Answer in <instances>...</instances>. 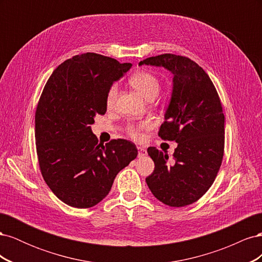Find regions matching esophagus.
I'll return each instance as SVG.
<instances>
[{
    "instance_id": "obj_1",
    "label": "esophagus",
    "mask_w": 262,
    "mask_h": 262,
    "mask_svg": "<svg viewBox=\"0 0 262 262\" xmlns=\"http://www.w3.org/2000/svg\"><path fill=\"white\" fill-rule=\"evenodd\" d=\"M138 150H139V157H143V156H145L146 154H147V152H146V149L143 147V146H139L138 147Z\"/></svg>"
}]
</instances>
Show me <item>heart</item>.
I'll return each mask as SVG.
<instances>
[{
	"label": "heart",
	"mask_w": 262,
	"mask_h": 262,
	"mask_svg": "<svg viewBox=\"0 0 262 262\" xmlns=\"http://www.w3.org/2000/svg\"><path fill=\"white\" fill-rule=\"evenodd\" d=\"M130 84L146 99L156 97V95L160 92V81L154 74L147 72V71H139V72L134 73L130 78ZM117 95L118 86L117 84H114L109 87L106 95V105L108 108H112L115 105ZM150 128H152V122L144 120L139 123L128 124L125 130L131 139L142 141L144 138L143 132Z\"/></svg>",
	"instance_id": "heart-1"
}]
</instances>
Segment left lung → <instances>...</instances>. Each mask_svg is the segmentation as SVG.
Segmentation results:
<instances>
[{
  "instance_id": "obj_1",
  "label": "left lung",
  "mask_w": 262,
  "mask_h": 262,
  "mask_svg": "<svg viewBox=\"0 0 262 262\" xmlns=\"http://www.w3.org/2000/svg\"><path fill=\"white\" fill-rule=\"evenodd\" d=\"M143 64L163 67L173 76L158 136L178 144L172 161L156 147L147 148L155 168L146 184L164 204L185 207L208 191L220 170L225 133L221 100L209 75L189 58L165 53L139 63Z\"/></svg>"
}]
</instances>
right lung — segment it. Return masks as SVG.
<instances>
[{
  "label": "right lung",
  "mask_w": 262,
  "mask_h": 262,
  "mask_svg": "<svg viewBox=\"0 0 262 262\" xmlns=\"http://www.w3.org/2000/svg\"><path fill=\"white\" fill-rule=\"evenodd\" d=\"M105 55H75L55 69L39 99L35 138L46 184L61 201L92 208L109 193L117 173L138 156L137 146L118 139L98 143L91 124L107 112L106 95L131 69Z\"/></svg>",
  "instance_id": "1"
}]
</instances>
